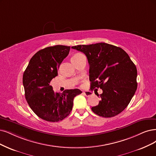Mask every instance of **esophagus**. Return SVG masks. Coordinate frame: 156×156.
<instances>
[{
  "label": "esophagus",
  "mask_w": 156,
  "mask_h": 156,
  "mask_svg": "<svg viewBox=\"0 0 156 156\" xmlns=\"http://www.w3.org/2000/svg\"><path fill=\"white\" fill-rule=\"evenodd\" d=\"M83 93L86 96H90L92 94H93L91 92H90V91H84V92H83Z\"/></svg>",
  "instance_id": "esophagus-1"
}]
</instances>
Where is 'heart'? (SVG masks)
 <instances>
[{
  "label": "heart",
  "instance_id": "1",
  "mask_svg": "<svg viewBox=\"0 0 156 156\" xmlns=\"http://www.w3.org/2000/svg\"><path fill=\"white\" fill-rule=\"evenodd\" d=\"M82 55V54L81 53H76V54H75L74 56H78V55Z\"/></svg>",
  "mask_w": 156,
  "mask_h": 156
}]
</instances>
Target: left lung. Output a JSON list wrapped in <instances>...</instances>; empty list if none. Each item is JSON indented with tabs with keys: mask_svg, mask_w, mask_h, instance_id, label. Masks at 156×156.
<instances>
[{
	"mask_svg": "<svg viewBox=\"0 0 156 156\" xmlns=\"http://www.w3.org/2000/svg\"><path fill=\"white\" fill-rule=\"evenodd\" d=\"M87 58L90 89L100 88L99 104L91 108L96 114L111 118L128 106L137 87V69L122 48L106 43L73 46Z\"/></svg>",
	"mask_w": 156,
	"mask_h": 156,
	"instance_id": "1",
	"label": "left lung"
}]
</instances>
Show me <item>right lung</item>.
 I'll use <instances>...</instances> for the list:
<instances>
[{"instance_id":"add662e5","label":"right lung","mask_w":156,"mask_h":156,"mask_svg":"<svg viewBox=\"0 0 156 156\" xmlns=\"http://www.w3.org/2000/svg\"><path fill=\"white\" fill-rule=\"evenodd\" d=\"M70 46L56 45L38 51L31 58L23 74L26 101L32 111L41 119L57 122L72 111L74 98L80 89H67L55 93L49 85L58 75V69L70 51Z\"/></svg>"}]
</instances>
